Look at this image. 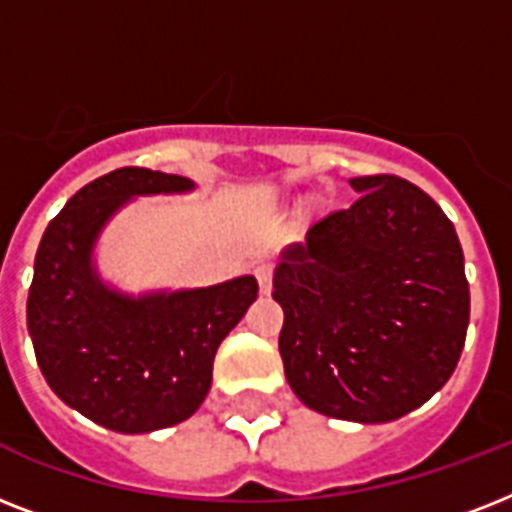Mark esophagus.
Segmentation results:
<instances>
[{
	"instance_id": "1",
	"label": "esophagus",
	"mask_w": 512,
	"mask_h": 512,
	"mask_svg": "<svg viewBox=\"0 0 512 512\" xmlns=\"http://www.w3.org/2000/svg\"><path fill=\"white\" fill-rule=\"evenodd\" d=\"M255 276H257V284H260V292L268 295L271 292V284H273V268L268 263H260L255 268Z\"/></svg>"
}]
</instances>
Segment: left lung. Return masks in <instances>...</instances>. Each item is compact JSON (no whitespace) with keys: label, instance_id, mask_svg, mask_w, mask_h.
Masks as SVG:
<instances>
[{"label":"left lung","instance_id":"8db88e82","mask_svg":"<svg viewBox=\"0 0 512 512\" xmlns=\"http://www.w3.org/2000/svg\"><path fill=\"white\" fill-rule=\"evenodd\" d=\"M348 209L313 220L281 252L273 300L289 388L335 420L390 422L452 377L470 321L452 220L396 175L350 180Z\"/></svg>","mask_w":512,"mask_h":512}]
</instances>
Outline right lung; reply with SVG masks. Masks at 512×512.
Returning <instances> with one entry per match:
<instances>
[{
	"label": "right lung",
	"mask_w": 512,
	"mask_h": 512,
	"mask_svg": "<svg viewBox=\"0 0 512 512\" xmlns=\"http://www.w3.org/2000/svg\"><path fill=\"white\" fill-rule=\"evenodd\" d=\"M191 191V177L108 172L68 199L36 249L26 321L39 369L63 404L116 433L188 420L207 398L220 342L257 300L249 273L138 295L103 276L98 244L127 204Z\"/></svg>",
	"instance_id": "obj_1"
}]
</instances>
